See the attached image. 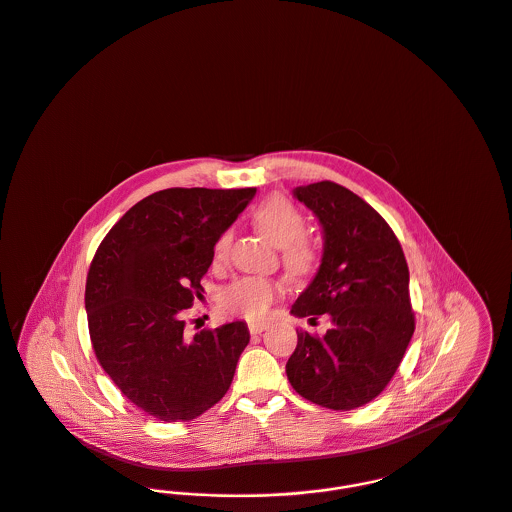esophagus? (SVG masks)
<instances>
[{"label":"esophagus","instance_id":"1","mask_svg":"<svg viewBox=\"0 0 512 512\" xmlns=\"http://www.w3.org/2000/svg\"><path fill=\"white\" fill-rule=\"evenodd\" d=\"M267 327H269V321H249V323H247V329H249L251 335H259V333H263Z\"/></svg>","mask_w":512,"mask_h":512}]
</instances>
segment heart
I'll use <instances>...</instances> for the list:
<instances>
[{
  "instance_id": "1",
  "label": "heart",
  "mask_w": 512,
  "mask_h": 512,
  "mask_svg": "<svg viewBox=\"0 0 512 512\" xmlns=\"http://www.w3.org/2000/svg\"><path fill=\"white\" fill-rule=\"evenodd\" d=\"M251 220L255 228L282 249V261L294 276L308 275L317 261V247L312 237L306 236V214L286 197L273 195L261 200ZM232 243V232L224 230L214 241V261L226 259ZM282 294L280 282L269 276H241L222 288L220 304L232 314L249 319L263 317Z\"/></svg>"
}]
</instances>
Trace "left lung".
I'll return each instance as SVG.
<instances>
[{
	"label": "left lung",
	"mask_w": 512,
	"mask_h": 512,
	"mask_svg": "<svg viewBox=\"0 0 512 512\" xmlns=\"http://www.w3.org/2000/svg\"><path fill=\"white\" fill-rule=\"evenodd\" d=\"M323 228V259L292 314L331 317L323 337L298 331L286 362L292 388L315 405L351 411L382 394L415 331L409 269L388 222L333 181L294 189Z\"/></svg>",
	"instance_id": "8db88e82"
}]
</instances>
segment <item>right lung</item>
Here are the masks:
<instances>
[{"mask_svg":"<svg viewBox=\"0 0 512 512\" xmlns=\"http://www.w3.org/2000/svg\"><path fill=\"white\" fill-rule=\"evenodd\" d=\"M257 189H165L136 202L101 241L85 282L95 356L150 417L193 421L232 386L249 343L243 321L185 333L214 241Z\"/></svg>","mask_w":512,"mask_h":512,"instance_id":"obj_1","label":"right lung"}]
</instances>
